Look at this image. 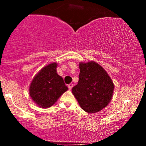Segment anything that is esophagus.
Masks as SVG:
<instances>
[{
  "label": "esophagus",
  "instance_id": "obj_1",
  "mask_svg": "<svg viewBox=\"0 0 146 146\" xmlns=\"http://www.w3.org/2000/svg\"><path fill=\"white\" fill-rule=\"evenodd\" d=\"M73 84H69L68 85V88H69V90H71L72 88H73Z\"/></svg>",
  "mask_w": 146,
  "mask_h": 146
}]
</instances>
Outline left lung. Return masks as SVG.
<instances>
[{
    "instance_id": "obj_1",
    "label": "left lung",
    "mask_w": 146,
    "mask_h": 146,
    "mask_svg": "<svg viewBox=\"0 0 146 146\" xmlns=\"http://www.w3.org/2000/svg\"><path fill=\"white\" fill-rule=\"evenodd\" d=\"M79 81L72 93L81 108L88 113L107 106L113 95L114 84L106 71L93 61L80 63Z\"/></svg>"
}]
</instances>
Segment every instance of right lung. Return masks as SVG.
I'll return each mask as SVG.
<instances>
[{"mask_svg":"<svg viewBox=\"0 0 146 146\" xmlns=\"http://www.w3.org/2000/svg\"><path fill=\"white\" fill-rule=\"evenodd\" d=\"M56 62L49 64L37 73L29 86V95L40 108L53 106L68 90L63 78L57 73Z\"/></svg>","mask_w":146,"mask_h":146,"instance_id":"obj_1","label":"right lung"}]
</instances>
